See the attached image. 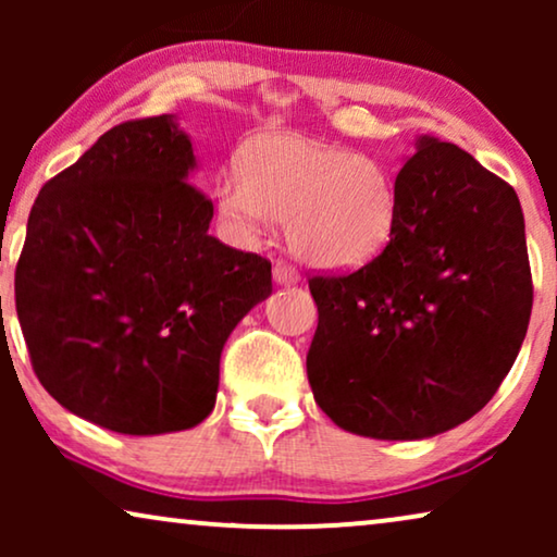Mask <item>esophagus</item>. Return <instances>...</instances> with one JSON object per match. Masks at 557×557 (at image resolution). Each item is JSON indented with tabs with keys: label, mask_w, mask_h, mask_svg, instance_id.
<instances>
[{
	"label": "esophagus",
	"mask_w": 557,
	"mask_h": 557,
	"mask_svg": "<svg viewBox=\"0 0 557 557\" xmlns=\"http://www.w3.org/2000/svg\"><path fill=\"white\" fill-rule=\"evenodd\" d=\"M273 281H276L278 286H292V284H299L301 276L294 265H288L286 261H278L273 265Z\"/></svg>",
	"instance_id": "esophagus-1"
}]
</instances>
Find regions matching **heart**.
<instances>
[{
	"label": "heart",
	"instance_id": "1",
	"mask_svg": "<svg viewBox=\"0 0 557 557\" xmlns=\"http://www.w3.org/2000/svg\"><path fill=\"white\" fill-rule=\"evenodd\" d=\"M240 177L215 187V212L238 243L286 220L294 256L324 271H352L383 253L398 227V189L377 159L352 149L269 134L240 154Z\"/></svg>",
	"mask_w": 557,
	"mask_h": 557
}]
</instances>
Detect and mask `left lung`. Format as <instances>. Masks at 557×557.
Wrapping results in <instances>:
<instances>
[{
    "label": "left lung",
    "instance_id": "1",
    "mask_svg": "<svg viewBox=\"0 0 557 557\" xmlns=\"http://www.w3.org/2000/svg\"><path fill=\"white\" fill-rule=\"evenodd\" d=\"M398 227L375 261L314 276L307 355L339 429L421 441L476 416L517 360L532 311L517 193L474 157L418 136L395 180Z\"/></svg>",
    "mask_w": 557,
    "mask_h": 557
}]
</instances>
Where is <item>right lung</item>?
Masks as SVG:
<instances>
[{"label":"right lung","mask_w":557,"mask_h":557,"mask_svg":"<svg viewBox=\"0 0 557 557\" xmlns=\"http://www.w3.org/2000/svg\"><path fill=\"white\" fill-rule=\"evenodd\" d=\"M174 113L126 121L40 189L14 273L29 360L73 416L126 436L215 408L231 332L271 296V263L208 233Z\"/></svg>","instance_id":"add662e5"}]
</instances>
